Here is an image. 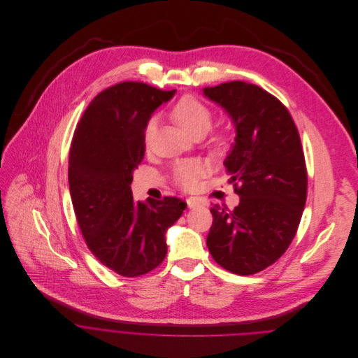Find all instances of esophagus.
Segmentation results:
<instances>
[{
	"mask_svg": "<svg viewBox=\"0 0 358 358\" xmlns=\"http://www.w3.org/2000/svg\"><path fill=\"white\" fill-rule=\"evenodd\" d=\"M186 203H187V207H189V208H196V207L201 206V203H200L197 199H194V197H189V199L186 200Z\"/></svg>",
	"mask_w": 358,
	"mask_h": 358,
	"instance_id": "esophagus-1",
	"label": "esophagus"
}]
</instances>
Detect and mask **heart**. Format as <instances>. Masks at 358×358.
Returning <instances> with one entry per match:
<instances>
[{
    "label": "heart",
    "mask_w": 358,
    "mask_h": 358,
    "mask_svg": "<svg viewBox=\"0 0 358 358\" xmlns=\"http://www.w3.org/2000/svg\"><path fill=\"white\" fill-rule=\"evenodd\" d=\"M172 117L178 122V125L187 132L189 135H194L197 132H207L211 128L213 114L211 111L199 100L193 97L180 99L173 110ZM157 127V120L152 118L147 124L145 128V139L150 141L154 129ZM207 173V168L203 162L197 159H186L173 165L172 168V179L173 182L186 190L193 189L199 179H201Z\"/></svg>",
    "instance_id": "b5f03b06"
}]
</instances>
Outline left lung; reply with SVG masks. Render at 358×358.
Listing matches in <instances>:
<instances>
[{
  "label": "left lung",
  "mask_w": 358,
  "mask_h": 358,
  "mask_svg": "<svg viewBox=\"0 0 358 358\" xmlns=\"http://www.w3.org/2000/svg\"><path fill=\"white\" fill-rule=\"evenodd\" d=\"M203 94L234 125L224 166L240 196L233 211L210 208L207 247L227 271L252 275L287 251L302 217L308 175L299 132L285 106L255 85L230 82Z\"/></svg>",
  "instance_id": "left-lung-1"
}]
</instances>
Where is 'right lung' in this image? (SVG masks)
Masks as SVG:
<instances>
[{"mask_svg": "<svg viewBox=\"0 0 358 358\" xmlns=\"http://www.w3.org/2000/svg\"><path fill=\"white\" fill-rule=\"evenodd\" d=\"M176 90L124 82L97 94L69 152V189L89 250L121 276H139L165 258L166 231L182 216L178 197L135 201L131 182L145 154V128Z\"/></svg>", "mask_w": 358, "mask_h": 358, "instance_id": "1", "label": "right lung"}]
</instances>
